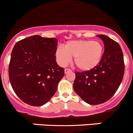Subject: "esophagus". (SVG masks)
<instances>
[{"instance_id": "1", "label": "esophagus", "mask_w": 133, "mask_h": 133, "mask_svg": "<svg viewBox=\"0 0 133 133\" xmlns=\"http://www.w3.org/2000/svg\"><path fill=\"white\" fill-rule=\"evenodd\" d=\"M70 71H71V70L70 69H68V68H66V69H64V72H65V74L68 73H69V72H70Z\"/></svg>"}]
</instances>
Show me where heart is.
I'll return each mask as SVG.
<instances>
[{"instance_id":"obj_1","label":"heart","mask_w":133,"mask_h":133,"mask_svg":"<svg viewBox=\"0 0 133 133\" xmlns=\"http://www.w3.org/2000/svg\"><path fill=\"white\" fill-rule=\"evenodd\" d=\"M104 48L98 41L76 40L68 41L64 47L58 46L55 52L57 62L66 66L74 57L75 65L80 70L88 71L96 68L101 61Z\"/></svg>"}]
</instances>
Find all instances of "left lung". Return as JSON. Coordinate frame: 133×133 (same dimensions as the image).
Masks as SVG:
<instances>
[{
    "instance_id": "1",
    "label": "left lung",
    "mask_w": 133,
    "mask_h": 133,
    "mask_svg": "<svg viewBox=\"0 0 133 133\" xmlns=\"http://www.w3.org/2000/svg\"><path fill=\"white\" fill-rule=\"evenodd\" d=\"M104 44L100 64L91 71L75 73L73 89L88 104L98 105L109 100L123 80L125 71L123 52L118 43L104 35H97Z\"/></svg>"
}]
</instances>
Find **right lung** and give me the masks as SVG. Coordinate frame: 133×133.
<instances>
[{
    "instance_id": "1",
    "label": "right lung",
    "mask_w": 133,
    "mask_h": 133,
    "mask_svg": "<svg viewBox=\"0 0 133 133\" xmlns=\"http://www.w3.org/2000/svg\"><path fill=\"white\" fill-rule=\"evenodd\" d=\"M57 41L33 35L13 47L9 82L17 96L28 105L41 106L49 102L64 76V69L56 62Z\"/></svg>"
}]
</instances>
